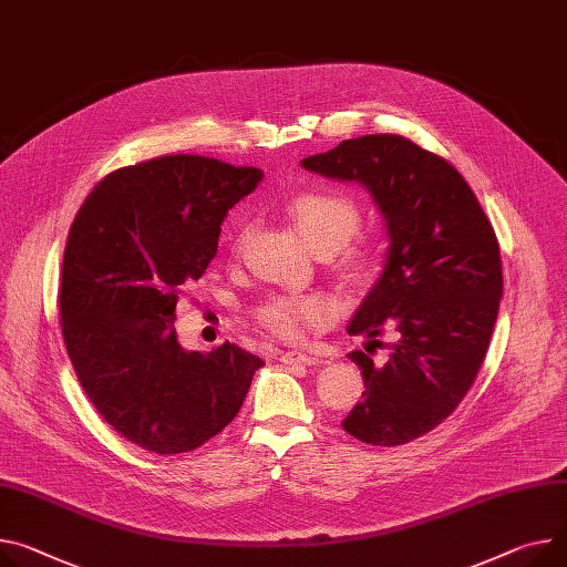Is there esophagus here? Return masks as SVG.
<instances>
[{
  "label": "esophagus",
  "instance_id": "esophagus-1",
  "mask_svg": "<svg viewBox=\"0 0 567 567\" xmlns=\"http://www.w3.org/2000/svg\"><path fill=\"white\" fill-rule=\"evenodd\" d=\"M279 361L281 363H288V365H318L320 363V359L318 357H313V354H303V352H284L281 357H279Z\"/></svg>",
  "mask_w": 567,
  "mask_h": 567
}]
</instances>
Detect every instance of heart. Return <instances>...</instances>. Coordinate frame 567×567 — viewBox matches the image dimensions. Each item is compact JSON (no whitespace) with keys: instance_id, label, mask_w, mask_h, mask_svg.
<instances>
[{"instance_id":"1","label":"heart","mask_w":567,"mask_h":567,"mask_svg":"<svg viewBox=\"0 0 567 567\" xmlns=\"http://www.w3.org/2000/svg\"><path fill=\"white\" fill-rule=\"evenodd\" d=\"M286 213L297 227L299 236L307 245L320 254H336L352 236L359 231L361 210L359 204L344 193L338 190H307L295 195ZM247 231L243 229L236 236L234 249L240 251ZM372 254L368 247H354L344 251V264L350 270L359 272L370 266ZM336 316V301L329 295H279L258 309V320L264 322L275 336L284 340H299L327 327Z\"/></svg>"}]
</instances>
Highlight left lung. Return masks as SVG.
Instances as JSON below:
<instances>
[{
    "instance_id": "8db88e82",
    "label": "left lung",
    "mask_w": 567,
    "mask_h": 567,
    "mask_svg": "<svg viewBox=\"0 0 567 567\" xmlns=\"http://www.w3.org/2000/svg\"><path fill=\"white\" fill-rule=\"evenodd\" d=\"M301 167L361 184L388 238L347 333H365L368 351L388 328L396 344L383 364L350 354L365 393L342 429L368 445L411 443L452 415L488 352L504 286L495 231L458 169L402 136L342 141Z\"/></svg>"
}]
</instances>
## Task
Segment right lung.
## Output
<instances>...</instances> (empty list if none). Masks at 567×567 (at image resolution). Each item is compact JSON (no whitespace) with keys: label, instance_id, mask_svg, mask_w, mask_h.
I'll use <instances>...</instances> for the list:
<instances>
[{"label":"right lung","instance_id":"obj_1","mask_svg":"<svg viewBox=\"0 0 567 567\" xmlns=\"http://www.w3.org/2000/svg\"><path fill=\"white\" fill-rule=\"evenodd\" d=\"M260 182L258 167L161 156L109 174L79 208L63 254V338L85 395L128 443L197 450L238 415L266 365L231 342L186 350L174 331L229 208Z\"/></svg>","mask_w":567,"mask_h":567}]
</instances>
